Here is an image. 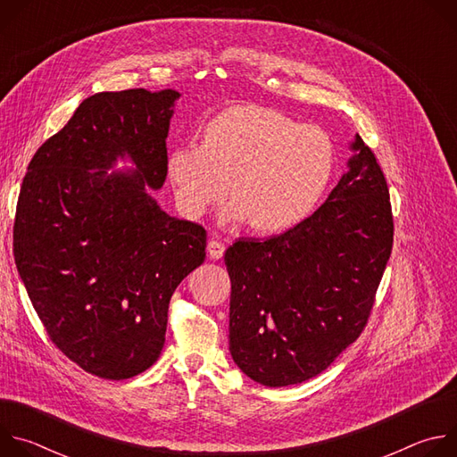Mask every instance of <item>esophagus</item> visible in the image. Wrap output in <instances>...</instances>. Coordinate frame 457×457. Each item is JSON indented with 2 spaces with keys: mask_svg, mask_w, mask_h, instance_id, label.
I'll use <instances>...</instances> for the list:
<instances>
[{
  "mask_svg": "<svg viewBox=\"0 0 457 457\" xmlns=\"http://www.w3.org/2000/svg\"><path fill=\"white\" fill-rule=\"evenodd\" d=\"M224 251H226V247H224L222 242H219V240H215V238H212V240L208 242V256H210V258L219 260V258H222Z\"/></svg>",
  "mask_w": 457,
  "mask_h": 457,
  "instance_id": "34e87169",
  "label": "esophagus"
}]
</instances>
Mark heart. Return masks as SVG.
Masks as SVG:
<instances>
[{"label": "heart", "mask_w": 457, "mask_h": 457, "mask_svg": "<svg viewBox=\"0 0 457 457\" xmlns=\"http://www.w3.org/2000/svg\"><path fill=\"white\" fill-rule=\"evenodd\" d=\"M168 179L180 210L199 219L229 193L226 219H245L258 233L303 222L328 191L335 146L318 126L262 106H235L215 115L201 145L168 155Z\"/></svg>", "instance_id": "1"}]
</instances>
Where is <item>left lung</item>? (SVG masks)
<instances>
[{
  "label": "left lung",
  "instance_id": "obj_1",
  "mask_svg": "<svg viewBox=\"0 0 457 457\" xmlns=\"http://www.w3.org/2000/svg\"><path fill=\"white\" fill-rule=\"evenodd\" d=\"M349 171L311 217L226 249L229 353L266 386L307 381L363 331L393 251V210L374 154L356 134Z\"/></svg>",
  "mask_w": 457,
  "mask_h": 457
}]
</instances>
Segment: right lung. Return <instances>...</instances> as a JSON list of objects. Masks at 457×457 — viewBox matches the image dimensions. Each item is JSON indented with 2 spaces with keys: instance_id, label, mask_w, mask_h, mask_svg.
Returning <instances> with one entry per match:
<instances>
[{
  "instance_id": "add662e5",
  "label": "right lung",
  "mask_w": 457,
  "mask_h": 457,
  "mask_svg": "<svg viewBox=\"0 0 457 457\" xmlns=\"http://www.w3.org/2000/svg\"><path fill=\"white\" fill-rule=\"evenodd\" d=\"M179 97L134 88L85 99L21 184L18 273L55 347L104 379L157 361L170 298L206 258V229L170 217L150 195L166 180ZM124 158L137 168L114 170Z\"/></svg>"
}]
</instances>
